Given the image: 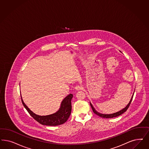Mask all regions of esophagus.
<instances>
[{
  "label": "esophagus",
  "mask_w": 149,
  "mask_h": 149,
  "mask_svg": "<svg viewBox=\"0 0 149 149\" xmlns=\"http://www.w3.org/2000/svg\"><path fill=\"white\" fill-rule=\"evenodd\" d=\"M75 88L77 90H81L82 88H83V87H82V86H81V85H77L75 87Z\"/></svg>",
  "instance_id": "esophagus-1"
}]
</instances>
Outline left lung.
<instances>
[{
  "label": "left lung",
  "instance_id": "obj_1",
  "mask_svg": "<svg viewBox=\"0 0 149 149\" xmlns=\"http://www.w3.org/2000/svg\"><path fill=\"white\" fill-rule=\"evenodd\" d=\"M133 96H132V97L131 98V99H130V102H129L128 104V105L125 107L124 108H123V109H122V110H120V111H119V112H116V113H113V114H102V113H99V112H98L97 111H96V109L94 108V107H93V105H92V104L91 103H90V106H91V108L93 109V113H95L96 115H97L98 116H100V117H102V118H114V117H118L119 116H120V115H121V114H122L123 113H124L125 111H127V110L128 109V108H129V106H130V103H131V102H132V100H133Z\"/></svg>",
  "mask_w": 149,
  "mask_h": 149
}]
</instances>
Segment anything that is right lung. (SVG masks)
Listing matches in <instances>:
<instances>
[{"mask_svg": "<svg viewBox=\"0 0 149 149\" xmlns=\"http://www.w3.org/2000/svg\"><path fill=\"white\" fill-rule=\"evenodd\" d=\"M72 97L73 95L72 93L68 95L67 97L63 100L61 103V108L58 110V111H57L56 113L54 114L44 116H38L32 112L24 103L22 97L21 101L27 111V112L38 123L45 125L56 126L63 124L65 122H66L69 117L72 111L71 101Z\"/></svg>", "mask_w": 149, "mask_h": 149, "instance_id": "add662e5", "label": "right lung"}]
</instances>
